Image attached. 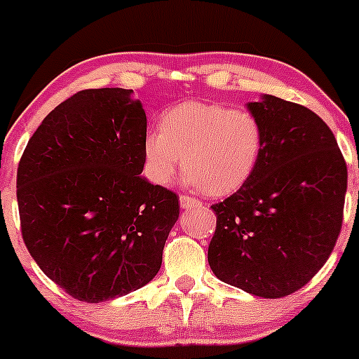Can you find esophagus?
<instances>
[{"label":"esophagus","instance_id":"34e87169","mask_svg":"<svg viewBox=\"0 0 359 359\" xmlns=\"http://www.w3.org/2000/svg\"><path fill=\"white\" fill-rule=\"evenodd\" d=\"M180 205L181 209H194V207H202V202L200 200L194 198V196H188V195H181L180 196Z\"/></svg>","mask_w":359,"mask_h":359}]
</instances>
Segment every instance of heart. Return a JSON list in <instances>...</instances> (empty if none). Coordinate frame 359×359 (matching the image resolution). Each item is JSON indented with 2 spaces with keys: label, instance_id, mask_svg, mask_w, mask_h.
<instances>
[{
  "label": "heart",
  "instance_id": "b5f03b06",
  "mask_svg": "<svg viewBox=\"0 0 359 359\" xmlns=\"http://www.w3.org/2000/svg\"><path fill=\"white\" fill-rule=\"evenodd\" d=\"M264 147V125L252 111L209 102L171 107L161 118V130L144 138L154 183H171L183 163L184 180L215 196L233 194L252 178Z\"/></svg>",
  "mask_w": 359,
  "mask_h": 359
}]
</instances>
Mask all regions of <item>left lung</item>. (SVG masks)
I'll use <instances>...</instances> for the list:
<instances>
[{"instance_id": "1", "label": "left lung", "mask_w": 359, "mask_h": 359, "mask_svg": "<svg viewBox=\"0 0 359 359\" xmlns=\"http://www.w3.org/2000/svg\"><path fill=\"white\" fill-rule=\"evenodd\" d=\"M265 147L253 176L214 203L209 265L222 283L262 298L303 287L332 253L342 226L348 168L313 111L276 95L250 102Z\"/></svg>"}]
</instances>
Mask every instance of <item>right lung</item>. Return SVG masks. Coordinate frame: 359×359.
Instances as JSON below:
<instances>
[{
  "mask_svg": "<svg viewBox=\"0 0 359 359\" xmlns=\"http://www.w3.org/2000/svg\"><path fill=\"white\" fill-rule=\"evenodd\" d=\"M128 88H87L42 119L22 154V238L41 271L79 302L150 283L178 196L144 178L147 116Z\"/></svg>",
  "mask_w": 359,
  "mask_h": 359,
  "instance_id": "obj_1",
  "label": "right lung"
}]
</instances>
